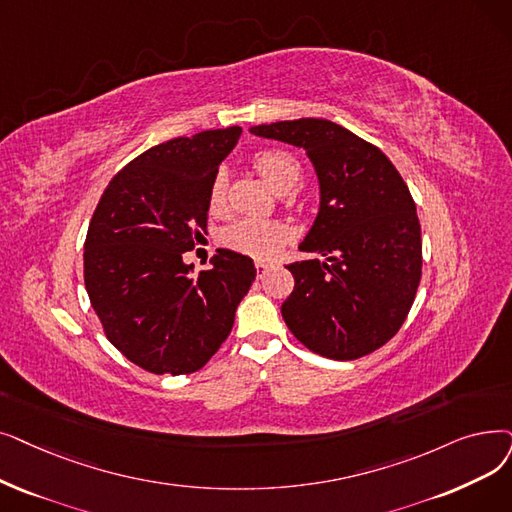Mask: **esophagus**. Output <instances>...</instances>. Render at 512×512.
<instances>
[{
  "label": "esophagus",
  "mask_w": 512,
  "mask_h": 512,
  "mask_svg": "<svg viewBox=\"0 0 512 512\" xmlns=\"http://www.w3.org/2000/svg\"><path fill=\"white\" fill-rule=\"evenodd\" d=\"M255 270H257V278H263L265 274H268V270H270V263L257 261V263H255Z\"/></svg>",
  "instance_id": "1"
}]
</instances>
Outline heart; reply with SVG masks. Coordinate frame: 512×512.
I'll return each mask as SVG.
<instances>
[{"label": "heart", "instance_id": "1", "mask_svg": "<svg viewBox=\"0 0 512 512\" xmlns=\"http://www.w3.org/2000/svg\"><path fill=\"white\" fill-rule=\"evenodd\" d=\"M253 165L276 190L286 192L284 198L288 201L303 184V163L295 152L286 148H265L257 152ZM209 209L217 215L228 209V175L224 171H217L211 180ZM286 236V228L278 221L240 219L221 232V244L234 253L253 259H272L280 251Z\"/></svg>", "mask_w": 512, "mask_h": 512}]
</instances>
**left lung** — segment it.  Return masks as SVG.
<instances>
[{"label":"left lung","mask_w":512,"mask_h":512,"mask_svg":"<svg viewBox=\"0 0 512 512\" xmlns=\"http://www.w3.org/2000/svg\"><path fill=\"white\" fill-rule=\"evenodd\" d=\"M251 131L305 148L320 177V213L301 251L322 253L328 263L286 265L295 291L282 318L324 358H364L397 335L420 282V221L404 177L381 148L326 119Z\"/></svg>","instance_id":"8db88e82"}]
</instances>
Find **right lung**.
I'll return each mask as SVG.
<instances>
[{
    "label": "right lung",
    "instance_id": "right-lung-1",
    "mask_svg": "<svg viewBox=\"0 0 512 512\" xmlns=\"http://www.w3.org/2000/svg\"><path fill=\"white\" fill-rule=\"evenodd\" d=\"M242 127L173 138L127 163L102 192L85 236L83 278L106 339L152 374L201 370L230 335L253 259L217 249L192 276L209 186Z\"/></svg>",
    "mask_w": 512,
    "mask_h": 512
}]
</instances>
